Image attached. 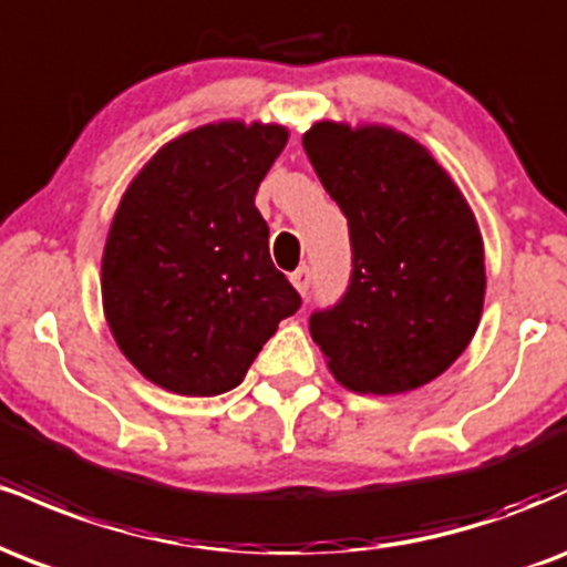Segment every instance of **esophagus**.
Returning <instances> with one entry per match:
<instances>
[{
	"instance_id": "34e87169",
	"label": "esophagus",
	"mask_w": 567,
	"mask_h": 567,
	"mask_svg": "<svg viewBox=\"0 0 567 567\" xmlns=\"http://www.w3.org/2000/svg\"><path fill=\"white\" fill-rule=\"evenodd\" d=\"M290 282H292V288L301 292V296H306V292H309V285H311V269H309V266H301V269L292 271Z\"/></svg>"
}]
</instances>
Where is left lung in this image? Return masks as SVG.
I'll return each mask as SVG.
<instances>
[{
  "label": "left lung",
  "instance_id": "1",
  "mask_svg": "<svg viewBox=\"0 0 567 567\" xmlns=\"http://www.w3.org/2000/svg\"><path fill=\"white\" fill-rule=\"evenodd\" d=\"M303 148L349 220L351 279L311 338L360 394H402L470 347L485 301V250L470 202L437 159L383 125L317 122Z\"/></svg>",
  "mask_w": 567,
  "mask_h": 567
}]
</instances>
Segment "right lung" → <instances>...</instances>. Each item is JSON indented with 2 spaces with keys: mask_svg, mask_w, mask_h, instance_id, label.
I'll return each mask as SVG.
<instances>
[{
  "mask_svg": "<svg viewBox=\"0 0 567 567\" xmlns=\"http://www.w3.org/2000/svg\"><path fill=\"white\" fill-rule=\"evenodd\" d=\"M285 143L282 125L197 127L165 143L122 194L103 247V315L122 354L167 392L239 386L301 306L256 207Z\"/></svg>",
  "mask_w": 567,
  "mask_h": 567,
  "instance_id": "1",
  "label": "right lung"
}]
</instances>
